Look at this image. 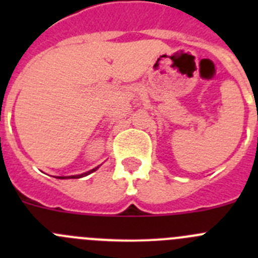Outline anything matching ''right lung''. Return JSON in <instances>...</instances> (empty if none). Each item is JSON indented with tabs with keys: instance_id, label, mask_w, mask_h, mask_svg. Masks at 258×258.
I'll return each mask as SVG.
<instances>
[{
	"instance_id": "right-lung-1",
	"label": "right lung",
	"mask_w": 258,
	"mask_h": 258,
	"mask_svg": "<svg viewBox=\"0 0 258 258\" xmlns=\"http://www.w3.org/2000/svg\"><path fill=\"white\" fill-rule=\"evenodd\" d=\"M98 168H99V166H97V168H94V169H92V170H89V172H86V173H83V174L70 175V177H58V178H59V179H64V178H81V177H85V175H88V174H90V173L95 172V170H97Z\"/></svg>"
}]
</instances>
